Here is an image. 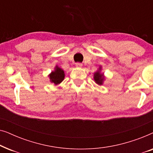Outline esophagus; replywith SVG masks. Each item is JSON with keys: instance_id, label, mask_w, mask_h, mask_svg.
I'll use <instances>...</instances> for the list:
<instances>
[{"instance_id": "obj_1", "label": "esophagus", "mask_w": 153, "mask_h": 153, "mask_svg": "<svg viewBox=\"0 0 153 153\" xmlns=\"http://www.w3.org/2000/svg\"><path fill=\"white\" fill-rule=\"evenodd\" d=\"M75 65H76V68H81V67L83 66V65L81 64V63H80V62H76Z\"/></svg>"}]
</instances>
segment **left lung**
Listing matches in <instances>:
<instances>
[{
    "label": "left lung",
    "mask_w": 153,
    "mask_h": 153,
    "mask_svg": "<svg viewBox=\"0 0 153 153\" xmlns=\"http://www.w3.org/2000/svg\"><path fill=\"white\" fill-rule=\"evenodd\" d=\"M101 70H102V67L100 66L97 72L94 73V76H93L94 81H95V83H97V84L100 85L103 84L104 79H105L103 73H101Z\"/></svg>",
    "instance_id": "left-lung-1"
}]
</instances>
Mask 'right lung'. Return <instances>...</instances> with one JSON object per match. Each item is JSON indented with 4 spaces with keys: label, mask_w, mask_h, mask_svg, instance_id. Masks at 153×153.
Returning <instances> with one entry per match:
<instances>
[{
    "label": "right lung",
    "mask_w": 153,
    "mask_h": 153,
    "mask_svg": "<svg viewBox=\"0 0 153 153\" xmlns=\"http://www.w3.org/2000/svg\"><path fill=\"white\" fill-rule=\"evenodd\" d=\"M51 83H54L55 85L60 84L65 78V72L62 69L59 68L58 65L55 67L54 71H52L51 74L49 75Z\"/></svg>",
    "instance_id": "add662e5"
}]
</instances>
